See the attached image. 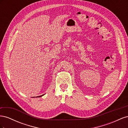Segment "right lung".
<instances>
[{
	"instance_id": "obj_1",
	"label": "right lung",
	"mask_w": 128,
	"mask_h": 128,
	"mask_svg": "<svg viewBox=\"0 0 128 128\" xmlns=\"http://www.w3.org/2000/svg\"><path fill=\"white\" fill-rule=\"evenodd\" d=\"M44 96V94H42V95L40 96H37V97H40V96Z\"/></svg>"
}]
</instances>
